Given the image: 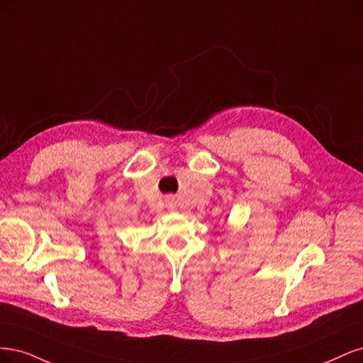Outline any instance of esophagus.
<instances>
[{
	"mask_svg": "<svg viewBox=\"0 0 363 363\" xmlns=\"http://www.w3.org/2000/svg\"><path fill=\"white\" fill-rule=\"evenodd\" d=\"M166 205H167L170 209L174 208V199H173L172 196H167V197H166Z\"/></svg>",
	"mask_w": 363,
	"mask_h": 363,
	"instance_id": "1",
	"label": "esophagus"
}]
</instances>
